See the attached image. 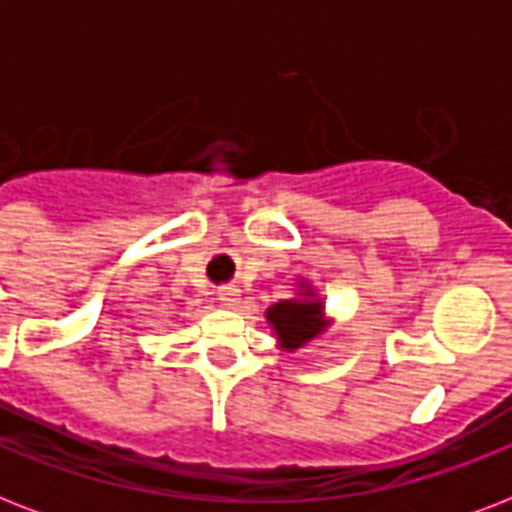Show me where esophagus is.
I'll return each mask as SVG.
<instances>
[{"instance_id": "34e87169", "label": "esophagus", "mask_w": 512, "mask_h": 512, "mask_svg": "<svg viewBox=\"0 0 512 512\" xmlns=\"http://www.w3.org/2000/svg\"><path fill=\"white\" fill-rule=\"evenodd\" d=\"M217 300L228 308L241 303V289L236 284H223V287H217Z\"/></svg>"}]
</instances>
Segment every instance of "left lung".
<instances>
[{
    "instance_id": "8db88e82",
    "label": "left lung",
    "mask_w": 512,
    "mask_h": 512,
    "mask_svg": "<svg viewBox=\"0 0 512 512\" xmlns=\"http://www.w3.org/2000/svg\"><path fill=\"white\" fill-rule=\"evenodd\" d=\"M319 303L305 300H281L268 308V321L284 340V348H300L319 332Z\"/></svg>"
}]
</instances>
